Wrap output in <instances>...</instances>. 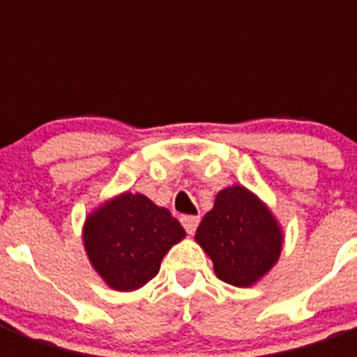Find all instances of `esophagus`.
<instances>
[{"mask_svg":"<svg viewBox=\"0 0 357 357\" xmlns=\"http://www.w3.org/2000/svg\"><path fill=\"white\" fill-rule=\"evenodd\" d=\"M181 224L187 229V234H195L198 224H200V217H190V215H187V217H181Z\"/></svg>","mask_w":357,"mask_h":357,"instance_id":"esophagus-1","label":"esophagus"}]
</instances>
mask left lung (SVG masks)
Segmentation results:
<instances>
[{"instance_id":"left-lung-1","label":"left lung","mask_w":357,"mask_h":357,"mask_svg":"<svg viewBox=\"0 0 357 357\" xmlns=\"http://www.w3.org/2000/svg\"><path fill=\"white\" fill-rule=\"evenodd\" d=\"M195 238L211 257L218 280L235 287L259 282L276 265L283 246L282 228L271 209L243 185L218 192Z\"/></svg>"}]
</instances>
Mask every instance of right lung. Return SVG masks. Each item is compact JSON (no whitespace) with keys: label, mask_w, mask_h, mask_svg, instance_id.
Returning <instances> with one entry per match:
<instances>
[{"label":"right lung","mask_w":357,"mask_h":357,"mask_svg":"<svg viewBox=\"0 0 357 357\" xmlns=\"http://www.w3.org/2000/svg\"><path fill=\"white\" fill-rule=\"evenodd\" d=\"M183 237V226L170 211L140 192L105 202L83 226L94 271L116 291H135L155 278L165 254Z\"/></svg>","instance_id":"add662e5"}]
</instances>
